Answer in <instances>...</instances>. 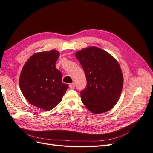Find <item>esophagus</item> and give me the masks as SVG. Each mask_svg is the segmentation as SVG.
Segmentation results:
<instances>
[{
	"label": "esophagus",
	"mask_w": 153,
	"mask_h": 153,
	"mask_svg": "<svg viewBox=\"0 0 153 153\" xmlns=\"http://www.w3.org/2000/svg\"><path fill=\"white\" fill-rule=\"evenodd\" d=\"M69 87L71 89H73L75 88V83H70L69 84Z\"/></svg>",
	"instance_id": "34e87169"
}]
</instances>
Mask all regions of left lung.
I'll return each instance as SVG.
<instances>
[{
    "mask_svg": "<svg viewBox=\"0 0 153 153\" xmlns=\"http://www.w3.org/2000/svg\"><path fill=\"white\" fill-rule=\"evenodd\" d=\"M75 56L87 78V87L80 92L84 105L94 114L110 111L117 103L123 87V75L117 61L95 46L82 49Z\"/></svg>",
    "mask_w": 153,
    "mask_h": 153,
    "instance_id": "obj_1",
    "label": "left lung"
}]
</instances>
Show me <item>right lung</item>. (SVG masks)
I'll return each mask as SVG.
<instances>
[{
  "mask_svg": "<svg viewBox=\"0 0 153 153\" xmlns=\"http://www.w3.org/2000/svg\"><path fill=\"white\" fill-rule=\"evenodd\" d=\"M59 55L56 50L35 53L21 73L19 85L23 95L30 104L46 111L55 107L68 88L56 68Z\"/></svg>",
  "mask_w": 153,
  "mask_h": 153,
  "instance_id": "1",
  "label": "right lung"
}]
</instances>
